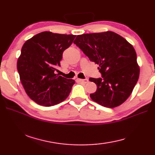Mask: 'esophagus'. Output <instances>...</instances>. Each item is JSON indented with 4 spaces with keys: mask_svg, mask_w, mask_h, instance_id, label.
I'll return each mask as SVG.
<instances>
[{
    "mask_svg": "<svg viewBox=\"0 0 155 155\" xmlns=\"http://www.w3.org/2000/svg\"><path fill=\"white\" fill-rule=\"evenodd\" d=\"M78 80L81 83H88V81H89L87 78H85V79H80V78H78Z\"/></svg>",
    "mask_w": 155,
    "mask_h": 155,
    "instance_id": "1",
    "label": "esophagus"
}]
</instances>
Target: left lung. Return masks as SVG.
Masks as SVG:
<instances>
[{
  "label": "left lung",
  "instance_id": "1",
  "mask_svg": "<svg viewBox=\"0 0 155 155\" xmlns=\"http://www.w3.org/2000/svg\"><path fill=\"white\" fill-rule=\"evenodd\" d=\"M74 43L91 61L98 64L103 78H90L96 83L92 101L114 108L130 96L140 76V66L134 48L121 35L113 31L78 35Z\"/></svg>",
  "mask_w": 155,
  "mask_h": 155
}]
</instances>
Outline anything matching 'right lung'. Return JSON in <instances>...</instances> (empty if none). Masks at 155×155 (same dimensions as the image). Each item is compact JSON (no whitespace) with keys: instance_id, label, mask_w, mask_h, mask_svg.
Here are the masks:
<instances>
[{"instance_id":"right-lung-1","label":"right lung","mask_w":155,"mask_h":155,"mask_svg":"<svg viewBox=\"0 0 155 155\" xmlns=\"http://www.w3.org/2000/svg\"><path fill=\"white\" fill-rule=\"evenodd\" d=\"M75 37L44 31L23 44L17 69L26 93L38 104L53 106L69 96L75 81L62 77L54 71L60 66L63 52Z\"/></svg>"}]
</instances>
